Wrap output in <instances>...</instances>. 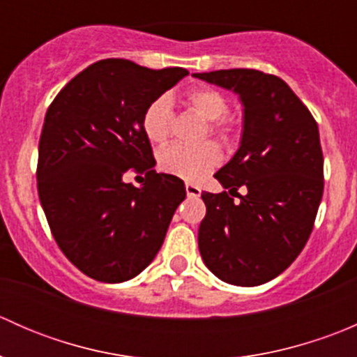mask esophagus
Here are the masks:
<instances>
[{"instance_id": "1", "label": "esophagus", "mask_w": 357, "mask_h": 357, "mask_svg": "<svg viewBox=\"0 0 357 357\" xmlns=\"http://www.w3.org/2000/svg\"><path fill=\"white\" fill-rule=\"evenodd\" d=\"M185 188H186V195L188 197H200V193H202L200 186L193 185V183H186Z\"/></svg>"}]
</instances>
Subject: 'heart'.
<instances>
[{"label":"heart","mask_w":357,"mask_h":357,"mask_svg":"<svg viewBox=\"0 0 357 357\" xmlns=\"http://www.w3.org/2000/svg\"><path fill=\"white\" fill-rule=\"evenodd\" d=\"M185 102L202 119L207 121L204 136H214L225 143H231L238 135V121L228 114V100L218 89L197 86L186 91ZM172 109L165 96L153 100L142 115V129L153 145H162L171 135ZM221 162V150L214 142H205L195 146L171 145L158 153V165L167 174L186 181H199L205 178Z\"/></svg>","instance_id":"1"}]
</instances>
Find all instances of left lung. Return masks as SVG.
<instances>
[{
	"instance_id": "obj_1",
	"label": "left lung",
	"mask_w": 357,
	"mask_h": 357,
	"mask_svg": "<svg viewBox=\"0 0 357 357\" xmlns=\"http://www.w3.org/2000/svg\"><path fill=\"white\" fill-rule=\"evenodd\" d=\"M195 77L233 89L245 107L242 145L215 172L229 192H202V259L222 282L262 285L297 259L314 226L325 185L318 124L273 74L228 68Z\"/></svg>"
}]
</instances>
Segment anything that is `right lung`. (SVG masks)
<instances>
[{
    "label": "right lung",
    "mask_w": 357,
    "mask_h": 357,
    "mask_svg": "<svg viewBox=\"0 0 357 357\" xmlns=\"http://www.w3.org/2000/svg\"><path fill=\"white\" fill-rule=\"evenodd\" d=\"M186 74L100 60L48 107L36 171L39 200L60 250L89 278L119 283L142 273L185 200L181 179L153 171L142 115ZM128 172L146 176L139 189L123 181Z\"/></svg>",
    "instance_id": "1"
}]
</instances>
